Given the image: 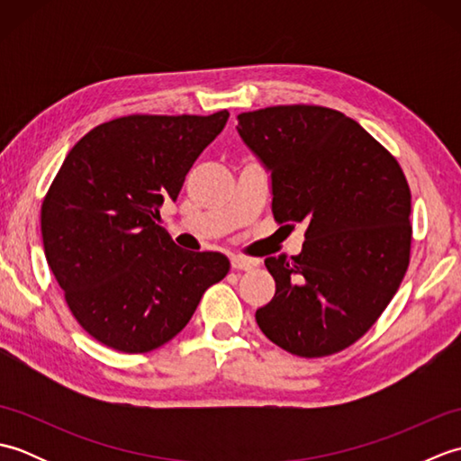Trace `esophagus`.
I'll list each match as a JSON object with an SVG mask.
<instances>
[{
	"mask_svg": "<svg viewBox=\"0 0 461 461\" xmlns=\"http://www.w3.org/2000/svg\"><path fill=\"white\" fill-rule=\"evenodd\" d=\"M231 267L236 271H249L256 267V261L249 259V258H241V256H231Z\"/></svg>",
	"mask_w": 461,
	"mask_h": 461,
	"instance_id": "esophagus-1",
	"label": "esophagus"
}]
</instances>
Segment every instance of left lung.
Returning <instances> with one entry per match:
<instances>
[{
	"mask_svg": "<svg viewBox=\"0 0 461 461\" xmlns=\"http://www.w3.org/2000/svg\"><path fill=\"white\" fill-rule=\"evenodd\" d=\"M238 121L271 170L273 218L307 225L299 256L266 259L276 295L256 311L258 325L291 355H335L375 325L406 276V176L375 136L327 106H267Z\"/></svg>",
	"mask_w": 461,
	"mask_h": 461,
	"instance_id": "1",
	"label": "left lung"
}]
</instances>
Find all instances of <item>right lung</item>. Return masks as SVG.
Masks as SVG:
<instances>
[{
	"mask_svg": "<svg viewBox=\"0 0 461 461\" xmlns=\"http://www.w3.org/2000/svg\"><path fill=\"white\" fill-rule=\"evenodd\" d=\"M228 111L129 114L95 126L59 168L41 203L49 267L77 322L109 348L150 352L188 325L230 271L220 253L184 251L160 220Z\"/></svg>",
	"mask_w": 461,
	"mask_h": 461,
	"instance_id": "add662e5",
	"label": "right lung"
}]
</instances>
